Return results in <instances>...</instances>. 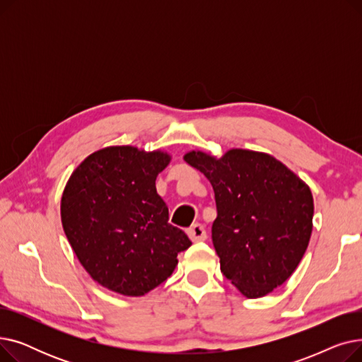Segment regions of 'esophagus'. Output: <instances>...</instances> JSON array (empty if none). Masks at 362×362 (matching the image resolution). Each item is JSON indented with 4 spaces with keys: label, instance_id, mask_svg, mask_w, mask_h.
Here are the masks:
<instances>
[{
    "label": "esophagus",
    "instance_id": "34e87169",
    "mask_svg": "<svg viewBox=\"0 0 362 362\" xmlns=\"http://www.w3.org/2000/svg\"><path fill=\"white\" fill-rule=\"evenodd\" d=\"M187 236L191 238V240H194V242H202V240H205V239H206V230H205V227H204L202 224H199V223L191 226V227H189V229H187Z\"/></svg>",
    "mask_w": 362,
    "mask_h": 362
}]
</instances>
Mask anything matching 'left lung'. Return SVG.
Masks as SVG:
<instances>
[{
  "label": "left lung",
  "instance_id": "obj_1",
  "mask_svg": "<svg viewBox=\"0 0 362 362\" xmlns=\"http://www.w3.org/2000/svg\"><path fill=\"white\" fill-rule=\"evenodd\" d=\"M183 160L213 185V243L223 274L250 299L281 286L310 243V186L265 152L233 148L217 158L189 151Z\"/></svg>",
  "mask_w": 362,
  "mask_h": 362
}]
</instances>
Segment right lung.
I'll return each mask as SVG.
<instances>
[{"mask_svg":"<svg viewBox=\"0 0 362 362\" xmlns=\"http://www.w3.org/2000/svg\"><path fill=\"white\" fill-rule=\"evenodd\" d=\"M171 161L165 151L107 146L88 156L62 197L67 240L101 286L142 296L171 276L192 242L168 223L156 180Z\"/></svg>","mask_w":362,"mask_h":362,"instance_id":"1","label":"right lung"}]
</instances>
